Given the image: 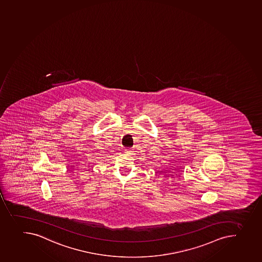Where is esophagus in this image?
I'll list each match as a JSON object with an SVG mask.
<instances>
[{"instance_id": "34e87169", "label": "esophagus", "mask_w": 262, "mask_h": 262, "mask_svg": "<svg viewBox=\"0 0 262 262\" xmlns=\"http://www.w3.org/2000/svg\"><path fill=\"white\" fill-rule=\"evenodd\" d=\"M125 152L127 155H133V149L132 148H126V149H125Z\"/></svg>"}]
</instances>
